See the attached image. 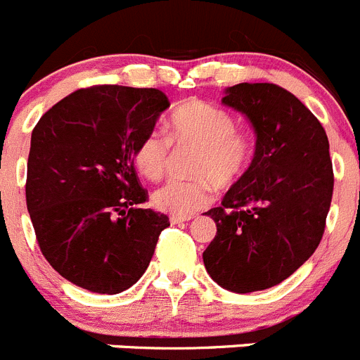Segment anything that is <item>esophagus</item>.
Returning a JSON list of instances; mask_svg holds the SVG:
<instances>
[{"label": "esophagus", "instance_id": "34e87169", "mask_svg": "<svg viewBox=\"0 0 360 360\" xmlns=\"http://www.w3.org/2000/svg\"><path fill=\"white\" fill-rule=\"evenodd\" d=\"M191 214H188V217H179V214H172V217H170V224H172V226H176V224H183V221H188V220H191Z\"/></svg>", "mask_w": 360, "mask_h": 360}]
</instances>
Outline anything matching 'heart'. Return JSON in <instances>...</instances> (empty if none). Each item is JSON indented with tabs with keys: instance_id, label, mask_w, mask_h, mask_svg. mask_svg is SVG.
<instances>
[{
	"instance_id": "obj_1",
	"label": "heart",
	"mask_w": 360,
	"mask_h": 360,
	"mask_svg": "<svg viewBox=\"0 0 360 360\" xmlns=\"http://www.w3.org/2000/svg\"><path fill=\"white\" fill-rule=\"evenodd\" d=\"M163 134L150 131L133 150L139 172L150 181L165 176L170 163V143L177 149L195 147L191 154V179H174L154 191L153 200L160 210L188 217L202 210L218 191L233 188L248 170L254 156L250 133L236 127V119L226 108L188 101L177 106L167 120Z\"/></svg>"
}]
</instances>
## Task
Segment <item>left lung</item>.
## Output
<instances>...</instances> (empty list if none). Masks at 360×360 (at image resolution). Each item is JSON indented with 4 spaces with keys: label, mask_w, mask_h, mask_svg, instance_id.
Returning a JSON list of instances; mask_svg holds the SVG:
<instances>
[{
    "label": "left lung",
    "mask_w": 360,
    "mask_h": 360,
    "mask_svg": "<svg viewBox=\"0 0 360 360\" xmlns=\"http://www.w3.org/2000/svg\"><path fill=\"white\" fill-rule=\"evenodd\" d=\"M224 103L256 129L245 176L207 211L217 236L204 250L207 274L234 293L286 281L316 250L334 191L328 139L320 120L275 83H240Z\"/></svg>",
    "instance_id": "left-lung-1"
}]
</instances>
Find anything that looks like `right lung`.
Wrapping results in <instances>:
<instances>
[{"mask_svg":"<svg viewBox=\"0 0 360 360\" xmlns=\"http://www.w3.org/2000/svg\"><path fill=\"white\" fill-rule=\"evenodd\" d=\"M170 106L158 89L94 85L69 94L32 133L26 206L37 243L69 282L115 295L139 281L169 217L149 193L133 150Z\"/></svg>","mask_w":360,"mask_h":360,"instance_id":"1","label":"right lung"}]
</instances>
